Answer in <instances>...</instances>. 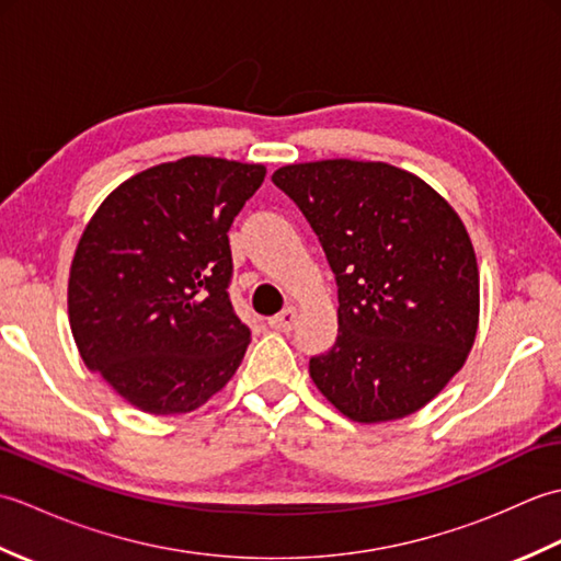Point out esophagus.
I'll list each match as a JSON object with an SVG mask.
<instances>
[{
  "mask_svg": "<svg viewBox=\"0 0 561 561\" xmlns=\"http://www.w3.org/2000/svg\"><path fill=\"white\" fill-rule=\"evenodd\" d=\"M296 318H299V313H296V308L287 306L282 313L270 318V328L272 330H279V332H289L296 325Z\"/></svg>",
  "mask_w": 561,
  "mask_h": 561,
  "instance_id": "esophagus-1",
  "label": "esophagus"
}]
</instances>
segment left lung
<instances>
[{"label": "left lung", "mask_w": 561, "mask_h": 561, "mask_svg": "<svg viewBox=\"0 0 561 561\" xmlns=\"http://www.w3.org/2000/svg\"><path fill=\"white\" fill-rule=\"evenodd\" d=\"M272 183L311 224L337 282V340L308 364L359 424L402 420L456 376L480 323L478 257L432 185L383 161L282 165Z\"/></svg>", "instance_id": "obj_1"}]
</instances>
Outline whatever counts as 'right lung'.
Masks as SVG:
<instances>
[{
	"label": "right lung",
	"instance_id": "obj_1",
	"mask_svg": "<svg viewBox=\"0 0 561 561\" xmlns=\"http://www.w3.org/2000/svg\"><path fill=\"white\" fill-rule=\"evenodd\" d=\"M262 163L185 157L127 178L83 229L69 270L83 364L149 414L205 404L241 366L250 330L229 299V229Z\"/></svg>",
	"mask_w": 561,
	"mask_h": 561
}]
</instances>
